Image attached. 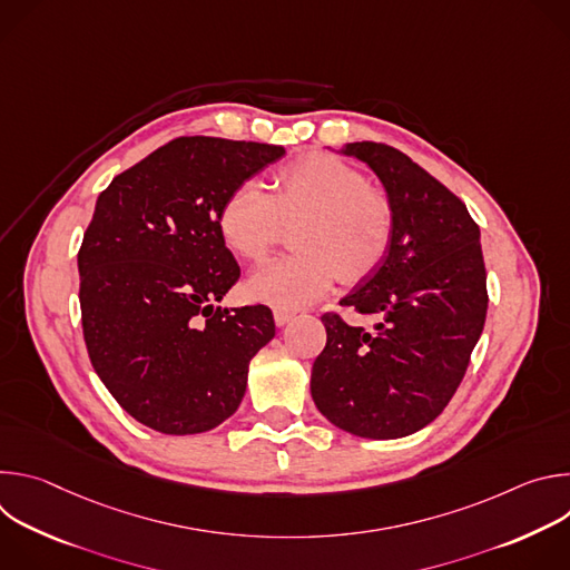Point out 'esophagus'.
Returning a JSON list of instances; mask_svg holds the SVG:
<instances>
[{"mask_svg": "<svg viewBox=\"0 0 570 570\" xmlns=\"http://www.w3.org/2000/svg\"><path fill=\"white\" fill-rule=\"evenodd\" d=\"M275 324L277 327H286V324L295 317V313L293 311H288V308H275Z\"/></svg>", "mask_w": 570, "mask_h": 570, "instance_id": "34e87169", "label": "esophagus"}]
</instances>
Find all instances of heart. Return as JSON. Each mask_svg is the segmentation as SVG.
I'll return each mask as SVG.
<instances>
[{
    "mask_svg": "<svg viewBox=\"0 0 570 570\" xmlns=\"http://www.w3.org/2000/svg\"><path fill=\"white\" fill-rule=\"evenodd\" d=\"M295 225L286 257L262 264L246 295L277 308H297L330 293L336 277L356 284L390 253L394 207L390 196L330 153H304L279 167L266 194L246 180L220 203L216 227L232 255L255 262Z\"/></svg>",
    "mask_w": 570,
    "mask_h": 570,
    "instance_id": "obj_1",
    "label": "heart"
}]
</instances>
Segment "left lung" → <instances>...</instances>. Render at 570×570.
Segmentation results:
<instances>
[{"label": "left lung", "instance_id": "obj_1", "mask_svg": "<svg viewBox=\"0 0 570 570\" xmlns=\"http://www.w3.org/2000/svg\"><path fill=\"white\" fill-rule=\"evenodd\" d=\"M343 153L383 183L394 238L383 264L341 299L376 315L374 330L322 315L327 345L311 370V396L334 426L394 440L446 409L482 334L490 297L480 229L464 203L401 150L354 141Z\"/></svg>", "mask_w": 570, "mask_h": 570}]
</instances>
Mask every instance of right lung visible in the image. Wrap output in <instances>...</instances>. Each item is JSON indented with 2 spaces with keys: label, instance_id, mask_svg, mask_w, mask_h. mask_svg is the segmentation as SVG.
Masks as SVG:
<instances>
[{
  "label": "right lung",
  "instance_id": "add662e5",
  "mask_svg": "<svg viewBox=\"0 0 570 570\" xmlns=\"http://www.w3.org/2000/svg\"><path fill=\"white\" fill-rule=\"evenodd\" d=\"M282 146L178 137L101 191L78 250L80 320L95 372L139 424L194 435L246 394L273 341L268 306L220 308L240 268L216 227L223 198Z\"/></svg>",
  "mask_w": 570,
  "mask_h": 570
}]
</instances>
